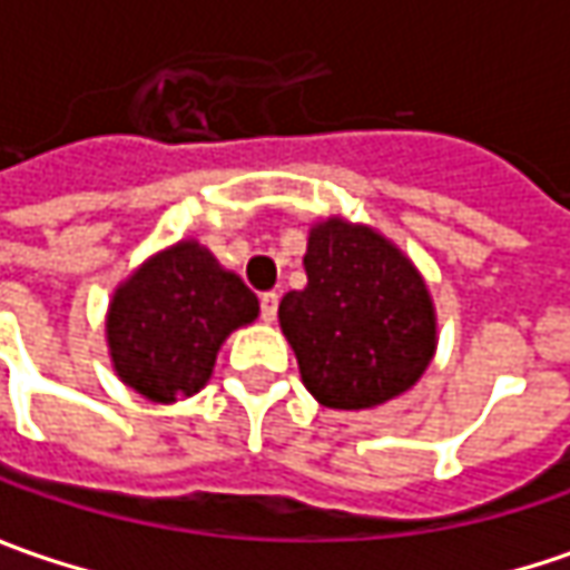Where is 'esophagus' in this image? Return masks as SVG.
<instances>
[{"label": "esophagus", "instance_id": "obj_1", "mask_svg": "<svg viewBox=\"0 0 570 570\" xmlns=\"http://www.w3.org/2000/svg\"><path fill=\"white\" fill-rule=\"evenodd\" d=\"M259 314L266 323H273L275 314H278V295L275 292H266V295L259 297Z\"/></svg>", "mask_w": 570, "mask_h": 570}]
</instances>
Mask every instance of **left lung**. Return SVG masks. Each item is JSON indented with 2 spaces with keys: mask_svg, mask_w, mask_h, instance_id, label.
Instances as JSON below:
<instances>
[{
  "mask_svg": "<svg viewBox=\"0 0 570 570\" xmlns=\"http://www.w3.org/2000/svg\"><path fill=\"white\" fill-rule=\"evenodd\" d=\"M307 285L278 304L301 381L326 409H374L412 390L438 352L425 275L381 230L342 215L307 230Z\"/></svg>",
  "mask_w": 570,
  "mask_h": 570,
  "instance_id": "left-lung-1",
  "label": "left lung"
}]
</instances>
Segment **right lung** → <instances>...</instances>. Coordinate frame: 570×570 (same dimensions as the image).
Listing matches in <instances>:
<instances>
[{
  "label": "right lung",
  "instance_id": "obj_1",
  "mask_svg": "<svg viewBox=\"0 0 570 570\" xmlns=\"http://www.w3.org/2000/svg\"><path fill=\"white\" fill-rule=\"evenodd\" d=\"M256 317L259 301L240 275L199 240H177L114 288L104 320L114 374L151 403L196 396L225 340Z\"/></svg>",
  "mask_w": 570,
  "mask_h": 570
}]
</instances>
